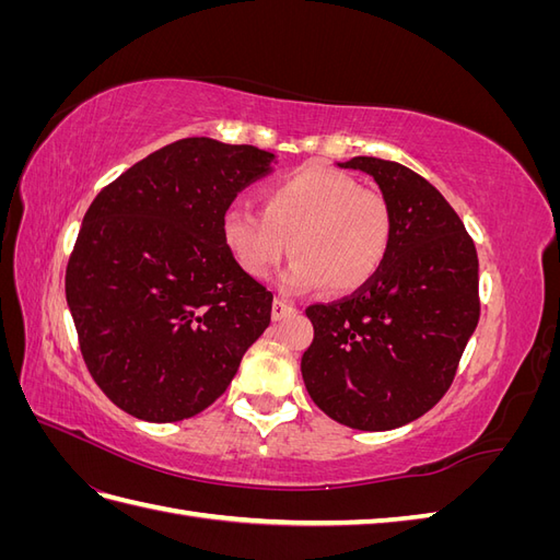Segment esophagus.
<instances>
[{
  "instance_id": "34e87169",
  "label": "esophagus",
  "mask_w": 560,
  "mask_h": 560,
  "mask_svg": "<svg viewBox=\"0 0 560 560\" xmlns=\"http://www.w3.org/2000/svg\"><path fill=\"white\" fill-rule=\"evenodd\" d=\"M294 311V306L290 301H284V299H276L273 301V311H270V315H273V319L278 322V319H282V317H287Z\"/></svg>"
}]
</instances>
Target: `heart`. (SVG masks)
Returning a JSON list of instances; mask_svg holds the SVG:
<instances>
[{
  "mask_svg": "<svg viewBox=\"0 0 560 560\" xmlns=\"http://www.w3.org/2000/svg\"><path fill=\"white\" fill-rule=\"evenodd\" d=\"M261 212L233 206L222 214V241L254 280H268L287 254L296 257L282 284L292 292L325 284L334 294L358 292L385 264L393 212L374 189L329 165L308 163L268 182Z\"/></svg>",
  "mask_w": 560,
  "mask_h": 560,
  "instance_id": "b5f03b06",
  "label": "heart"
}]
</instances>
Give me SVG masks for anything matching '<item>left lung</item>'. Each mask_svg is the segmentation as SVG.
<instances>
[{
    "instance_id": "left-lung-1",
    "label": "left lung",
    "mask_w": 560,
    "mask_h": 560,
    "mask_svg": "<svg viewBox=\"0 0 560 560\" xmlns=\"http://www.w3.org/2000/svg\"><path fill=\"white\" fill-rule=\"evenodd\" d=\"M341 167L374 177L393 212V245L374 280L313 303L301 358L311 399L341 425H406L446 395L479 322L477 247L448 200L409 167L354 156Z\"/></svg>"
}]
</instances>
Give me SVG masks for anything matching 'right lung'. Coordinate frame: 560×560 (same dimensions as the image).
I'll list each match as a JSON object with an SVG mask.
<instances>
[{
    "mask_svg": "<svg viewBox=\"0 0 560 560\" xmlns=\"http://www.w3.org/2000/svg\"><path fill=\"white\" fill-rule=\"evenodd\" d=\"M273 154L186 138L107 184L83 217L65 294L97 387L149 422L224 395L270 322L273 294L224 247L222 214Z\"/></svg>",
    "mask_w": 560,
    "mask_h": 560,
    "instance_id": "obj_1",
    "label": "right lung"
}]
</instances>
